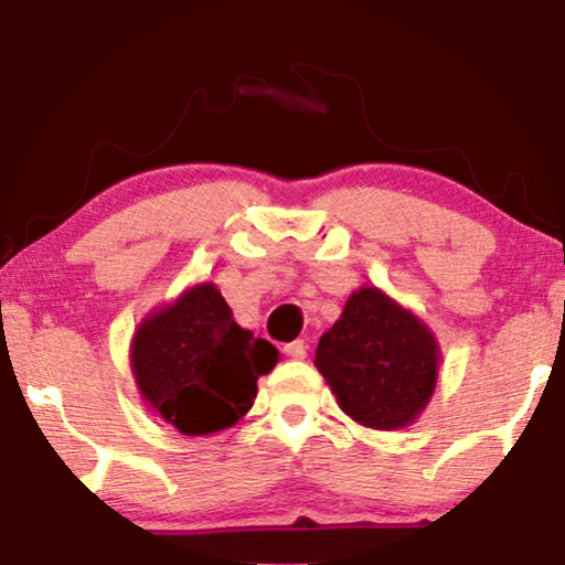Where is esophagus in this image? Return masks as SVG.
Instances as JSON below:
<instances>
[{
	"label": "esophagus",
	"mask_w": 565,
	"mask_h": 565,
	"mask_svg": "<svg viewBox=\"0 0 565 565\" xmlns=\"http://www.w3.org/2000/svg\"><path fill=\"white\" fill-rule=\"evenodd\" d=\"M306 350H308V347H306L303 339H296V342H288V344L282 347V352L288 354V358H292V360H303L306 358Z\"/></svg>",
	"instance_id": "esophagus-1"
}]
</instances>
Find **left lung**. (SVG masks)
<instances>
[{
	"label": "left lung",
	"mask_w": 565,
	"mask_h": 565,
	"mask_svg": "<svg viewBox=\"0 0 565 565\" xmlns=\"http://www.w3.org/2000/svg\"><path fill=\"white\" fill-rule=\"evenodd\" d=\"M316 367L354 422L401 429L435 393L437 344L416 316L377 288H362L321 337Z\"/></svg>",
	"instance_id": "8db88e82"
}]
</instances>
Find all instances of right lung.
<instances>
[{
	"label": "right lung",
	"mask_w": 565,
	"mask_h": 565,
	"mask_svg": "<svg viewBox=\"0 0 565 565\" xmlns=\"http://www.w3.org/2000/svg\"><path fill=\"white\" fill-rule=\"evenodd\" d=\"M275 362V347L238 327L213 285L184 292L146 319L134 339V373L143 398L190 437L242 419L257 396L259 375Z\"/></svg>",
	"instance_id": "right-lung-1"
}]
</instances>
